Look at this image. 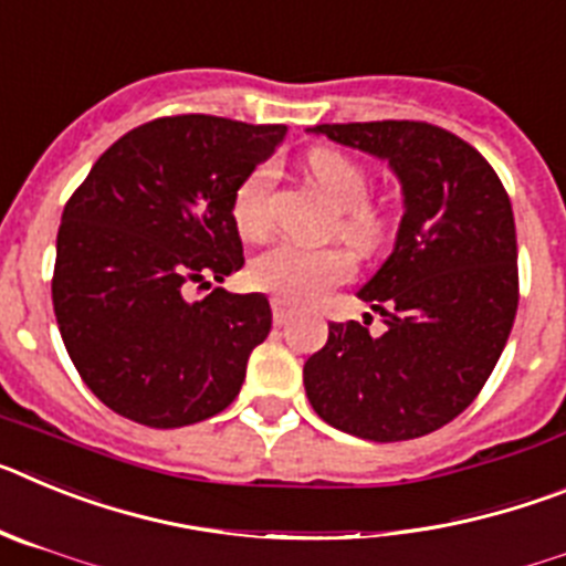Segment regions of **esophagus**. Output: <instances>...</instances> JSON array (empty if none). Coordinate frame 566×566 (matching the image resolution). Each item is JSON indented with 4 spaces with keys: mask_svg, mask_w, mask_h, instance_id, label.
Returning <instances> with one entry per match:
<instances>
[{
    "mask_svg": "<svg viewBox=\"0 0 566 566\" xmlns=\"http://www.w3.org/2000/svg\"><path fill=\"white\" fill-rule=\"evenodd\" d=\"M272 314H274V326L280 328V326H286V323H289V317H292V308H289L283 300L274 297L272 300Z\"/></svg>",
    "mask_w": 566,
    "mask_h": 566,
    "instance_id": "34e87169",
    "label": "esophagus"
}]
</instances>
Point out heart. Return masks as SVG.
Instances as JSON below:
<instances>
[{"mask_svg":"<svg viewBox=\"0 0 566 566\" xmlns=\"http://www.w3.org/2000/svg\"><path fill=\"white\" fill-rule=\"evenodd\" d=\"M312 181L323 189L337 212V229L359 249H377L388 234L382 209L365 201L368 172L339 149L319 147L306 158ZM274 184V164H260L238 184L232 195V221L243 238H260L269 229V195ZM352 258L337 247H303L274 243L249 263V280L260 292L274 294L289 306H312L332 286L348 280Z\"/></svg>","mask_w":566,"mask_h":566,"instance_id":"heart-1","label":"heart"}]
</instances>
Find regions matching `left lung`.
<instances>
[{"label":"left lung","mask_w":566,"mask_h":566,"mask_svg":"<svg viewBox=\"0 0 566 566\" xmlns=\"http://www.w3.org/2000/svg\"><path fill=\"white\" fill-rule=\"evenodd\" d=\"M308 133L388 164L402 195L391 254L357 292L385 334L332 323L303 365L319 419L371 442L437 431L496 368L518 306L516 223L476 149L422 122L317 124Z\"/></svg>","instance_id":"1"}]
</instances>
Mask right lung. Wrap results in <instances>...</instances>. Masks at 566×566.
Wrapping results in <instances>:
<instances>
[{
	"label": "right lung",
	"mask_w": 566,
	"mask_h": 566,
	"mask_svg": "<svg viewBox=\"0 0 566 566\" xmlns=\"http://www.w3.org/2000/svg\"><path fill=\"white\" fill-rule=\"evenodd\" d=\"M283 124L155 118L93 164L62 214L53 312L87 388L147 428H184L238 397L272 308L223 283L243 266L232 195L283 144Z\"/></svg>",
	"instance_id": "add662e5"
}]
</instances>
